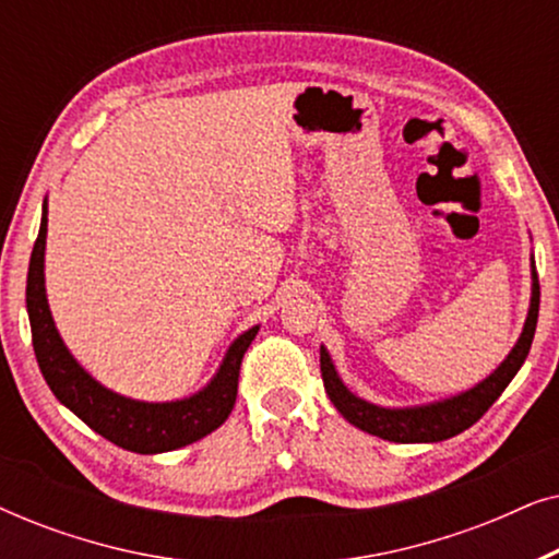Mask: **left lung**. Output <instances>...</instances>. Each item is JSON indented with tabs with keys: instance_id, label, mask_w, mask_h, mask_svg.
I'll list each match as a JSON object with an SVG mask.
<instances>
[{
	"instance_id": "8db88e82",
	"label": "left lung",
	"mask_w": 559,
	"mask_h": 559,
	"mask_svg": "<svg viewBox=\"0 0 559 559\" xmlns=\"http://www.w3.org/2000/svg\"><path fill=\"white\" fill-rule=\"evenodd\" d=\"M532 305L530 316H526L522 338L516 341V346L507 356V361H503L486 381H480L476 389L457 394L453 400L427 404V407L384 409L377 407V404L358 400L356 394H350L348 389L343 386L338 373H335L328 350L320 348V373H323L325 392L335 404V409H338L350 425H356L358 430L377 435V438L389 442H440L468 430V427L476 425L478 419L486 415L488 407L499 400L503 389L509 386V381L516 377L519 369H522L526 354H530L539 318L537 270H532Z\"/></svg>"
}]
</instances>
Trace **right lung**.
Wrapping results in <instances>:
<instances>
[{
  "label": "right lung",
  "instance_id": "right-lung-1",
  "mask_svg": "<svg viewBox=\"0 0 559 559\" xmlns=\"http://www.w3.org/2000/svg\"><path fill=\"white\" fill-rule=\"evenodd\" d=\"M45 234H48V211L43 213L40 234H37L33 257H29L27 316L29 328H33L37 364H40L50 392L102 438L142 455L167 453V450L190 445L224 425L236 404L241 358L259 328H251L234 341L211 384L190 400L147 404L114 394L75 364L56 331L48 300H45Z\"/></svg>",
  "mask_w": 559,
  "mask_h": 559
}]
</instances>
